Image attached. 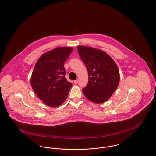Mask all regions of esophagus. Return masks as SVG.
Here are the masks:
<instances>
[{
	"instance_id": "34e87169",
	"label": "esophagus",
	"mask_w": 156,
	"mask_h": 156,
	"mask_svg": "<svg viewBox=\"0 0 156 156\" xmlns=\"http://www.w3.org/2000/svg\"><path fill=\"white\" fill-rule=\"evenodd\" d=\"M78 82H79V80L77 79V80H75L74 81V83L75 84H77V83H78Z\"/></svg>"
}]
</instances>
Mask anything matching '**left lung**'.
<instances>
[{
    "instance_id": "obj_1",
    "label": "left lung",
    "mask_w": 156,
    "mask_h": 156,
    "mask_svg": "<svg viewBox=\"0 0 156 156\" xmlns=\"http://www.w3.org/2000/svg\"><path fill=\"white\" fill-rule=\"evenodd\" d=\"M77 51L88 73V83L82 90L83 94L94 103L107 101L119 83L116 64L108 54L98 48L78 45Z\"/></svg>"
}]
</instances>
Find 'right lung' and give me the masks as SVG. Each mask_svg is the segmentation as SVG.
Segmentation results:
<instances>
[{
  "mask_svg": "<svg viewBox=\"0 0 156 156\" xmlns=\"http://www.w3.org/2000/svg\"><path fill=\"white\" fill-rule=\"evenodd\" d=\"M73 48L56 47L42 55L37 61L30 77V85L45 105L56 108L67 99L72 83L65 77L64 62Z\"/></svg>",
  "mask_w": 156,
  "mask_h": 156,
  "instance_id": "add662e5",
  "label": "right lung"
}]
</instances>
